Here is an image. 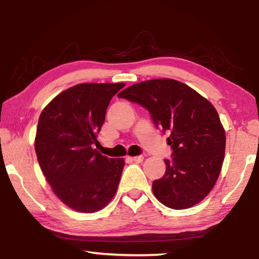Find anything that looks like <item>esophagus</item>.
<instances>
[{
    "mask_svg": "<svg viewBox=\"0 0 259 259\" xmlns=\"http://www.w3.org/2000/svg\"><path fill=\"white\" fill-rule=\"evenodd\" d=\"M131 159H133V161L137 162V163H140V162H143V160H144V156H143V155H137V156L131 157Z\"/></svg>",
    "mask_w": 259,
    "mask_h": 259,
    "instance_id": "1",
    "label": "esophagus"
}]
</instances>
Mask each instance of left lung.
I'll return each instance as SVG.
<instances>
[{"instance_id": "obj_1", "label": "left lung", "mask_w": 259, "mask_h": 259, "mask_svg": "<svg viewBox=\"0 0 259 259\" xmlns=\"http://www.w3.org/2000/svg\"><path fill=\"white\" fill-rule=\"evenodd\" d=\"M142 105L156 126L170 134L172 160H164V176L153 182L155 198L181 210L201 202L221 174L225 156V129L208 99L185 83L154 78L130 85L117 95Z\"/></svg>"}]
</instances>
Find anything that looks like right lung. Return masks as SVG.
I'll return each mask as SVG.
<instances>
[{
  "label": "right lung",
  "mask_w": 259,
  "mask_h": 259,
  "mask_svg": "<svg viewBox=\"0 0 259 259\" xmlns=\"http://www.w3.org/2000/svg\"><path fill=\"white\" fill-rule=\"evenodd\" d=\"M125 83H81L57 95L43 108L35 136L42 172L57 198L73 210L91 213L111 202L123 159L94 148L111 99Z\"/></svg>",
  "instance_id": "obj_1"
}]
</instances>
